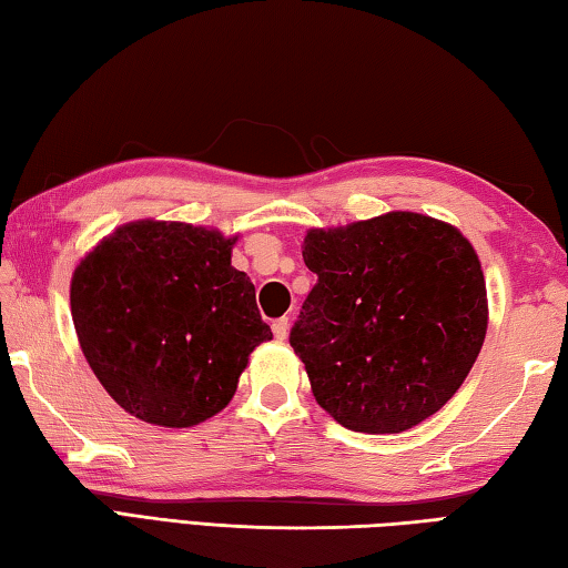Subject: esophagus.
Segmentation results:
<instances>
[{"mask_svg":"<svg viewBox=\"0 0 568 568\" xmlns=\"http://www.w3.org/2000/svg\"><path fill=\"white\" fill-rule=\"evenodd\" d=\"M287 329H291V320L287 317H281V320H275L273 322V335H275V339H285L287 337Z\"/></svg>","mask_w":568,"mask_h":568,"instance_id":"esophagus-1","label":"esophagus"}]
</instances>
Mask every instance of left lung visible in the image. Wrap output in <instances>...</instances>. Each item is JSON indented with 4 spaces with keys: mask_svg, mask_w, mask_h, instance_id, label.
<instances>
[{
    "mask_svg": "<svg viewBox=\"0 0 568 568\" xmlns=\"http://www.w3.org/2000/svg\"><path fill=\"white\" fill-rule=\"evenodd\" d=\"M317 283L291 329L317 404L349 430L402 433L446 406L487 332L485 275L463 233L414 211L310 229Z\"/></svg>",
    "mask_w": 568,
    "mask_h": 568,
    "instance_id": "obj_1",
    "label": "left lung"
}]
</instances>
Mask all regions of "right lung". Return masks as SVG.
<instances>
[{
	"mask_svg": "<svg viewBox=\"0 0 568 568\" xmlns=\"http://www.w3.org/2000/svg\"><path fill=\"white\" fill-rule=\"evenodd\" d=\"M236 236L180 221H132L78 263L71 315L105 392L140 420L189 428L236 394L251 352L273 339Z\"/></svg>",
	"mask_w": 568,
	"mask_h": 568,
	"instance_id": "1",
	"label": "right lung"
}]
</instances>
